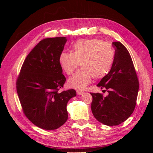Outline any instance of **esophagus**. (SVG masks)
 Wrapping results in <instances>:
<instances>
[{
    "instance_id": "obj_1",
    "label": "esophagus",
    "mask_w": 153,
    "mask_h": 153,
    "mask_svg": "<svg viewBox=\"0 0 153 153\" xmlns=\"http://www.w3.org/2000/svg\"><path fill=\"white\" fill-rule=\"evenodd\" d=\"M83 93H84V91L82 90H77V95H82Z\"/></svg>"
}]
</instances>
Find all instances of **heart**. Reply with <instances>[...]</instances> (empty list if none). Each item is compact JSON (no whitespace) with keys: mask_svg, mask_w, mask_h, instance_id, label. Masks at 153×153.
<instances>
[{"mask_svg":"<svg viewBox=\"0 0 153 153\" xmlns=\"http://www.w3.org/2000/svg\"><path fill=\"white\" fill-rule=\"evenodd\" d=\"M114 50L108 43L98 39H80L72 45V53L62 52L58 62L68 75L80 63L82 68L71 76L68 84L71 88L83 89L95 79H101L109 72L114 58Z\"/></svg>","mask_w":153,"mask_h":153,"instance_id":"b5f03b06","label":"heart"}]
</instances>
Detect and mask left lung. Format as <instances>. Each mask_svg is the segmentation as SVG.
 I'll return each mask as SVG.
<instances>
[{
    "label": "left lung",
    "instance_id": "left-lung-1",
    "mask_svg": "<svg viewBox=\"0 0 153 153\" xmlns=\"http://www.w3.org/2000/svg\"><path fill=\"white\" fill-rule=\"evenodd\" d=\"M115 55L111 69L97 84L108 93L106 97L99 93L93 97L91 110L95 118L106 126H117L134 112L139 91V81L128 51L120 42H113Z\"/></svg>",
    "mask_w": 153,
    "mask_h": 153
}]
</instances>
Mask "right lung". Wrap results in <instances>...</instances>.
<instances>
[{"label":"right lung","mask_w":153,"mask_h":153,"mask_svg":"<svg viewBox=\"0 0 153 153\" xmlns=\"http://www.w3.org/2000/svg\"><path fill=\"white\" fill-rule=\"evenodd\" d=\"M66 41L64 37L41 41L25 59L16 82L25 115L47 130L58 129L67 121L68 102L76 96L74 89L58 91L66 82L58 58Z\"/></svg>","instance_id":"obj_1"}]
</instances>
